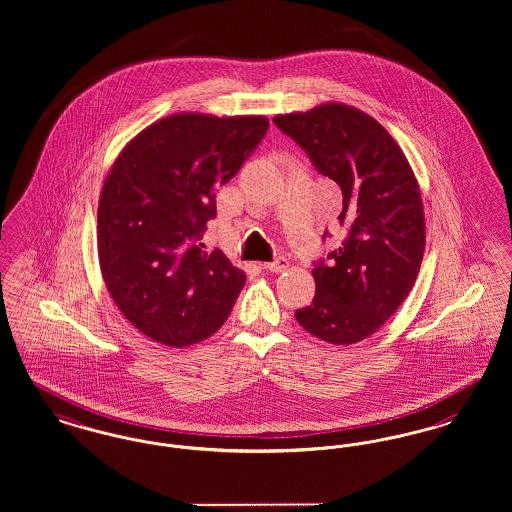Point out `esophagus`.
Returning a JSON list of instances; mask_svg holds the SVG:
<instances>
[{"instance_id": "34e87169", "label": "esophagus", "mask_w": 512, "mask_h": 512, "mask_svg": "<svg viewBox=\"0 0 512 512\" xmlns=\"http://www.w3.org/2000/svg\"><path fill=\"white\" fill-rule=\"evenodd\" d=\"M287 266H289V262H287V258H285V256H277L273 262L262 264V268L268 269V271H275V273H279V271L287 269Z\"/></svg>"}]
</instances>
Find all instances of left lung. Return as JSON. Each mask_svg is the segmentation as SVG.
Masks as SVG:
<instances>
[{"label":"left lung","mask_w":512,"mask_h":512,"mask_svg":"<svg viewBox=\"0 0 512 512\" xmlns=\"http://www.w3.org/2000/svg\"><path fill=\"white\" fill-rule=\"evenodd\" d=\"M273 123L343 192L347 237L314 262L316 295L296 322L327 343H358L391 318L418 277L426 227L416 177L393 136L360 109L325 104Z\"/></svg>","instance_id":"8db88e82"}]
</instances>
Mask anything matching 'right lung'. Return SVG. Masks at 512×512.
I'll return each instance as SVG.
<instances>
[{
    "mask_svg": "<svg viewBox=\"0 0 512 512\" xmlns=\"http://www.w3.org/2000/svg\"><path fill=\"white\" fill-rule=\"evenodd\" d=\"M269 129L266 117L179 113L136 135L98 204V254L109 295L146 337L189 347L225 323L243 271L202 237L231 181Z\"/></svg>",
    "mask_w": 512,
    "mask_h": 512,
    "instance_id": "right-lung-1",
    "label": "right lung"
}]
</instances>
